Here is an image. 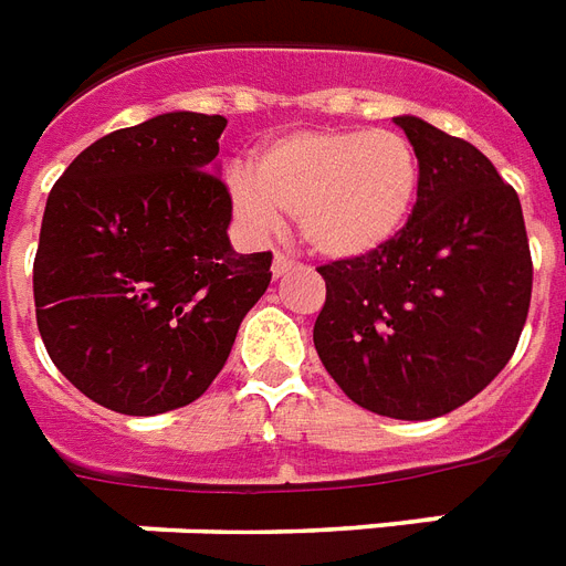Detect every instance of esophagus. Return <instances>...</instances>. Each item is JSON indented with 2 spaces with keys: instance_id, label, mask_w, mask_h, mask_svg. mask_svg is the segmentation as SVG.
Masks as SVG:
<instances>
[{
  "instance_id": "obj_1",
  "label": "esophagus",
  "mask_w": 566,
  "mask_h": 566,
  "mask_svg": "<svg viewBox=\"0 0 566 566\" xmlns=\"http://www.w3.org/2000/svg\"><path fill=\"white\" fill-rule=\"evenodd\" d=\"M289 271H295V262L283 254H274V262H271V274H274V277H286Z\"/></svg>"
}]
</instances>
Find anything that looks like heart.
Here are the masks:
<instances>
[{
    "label": "heart",
    "mask_w": 566,
    "mask_h": 566,
    "mask_svg": "<svg viewBox=\"0 0 566 566\" xmlns=\"http://www.w3.org/2000/svg\"><path fill=\"white\" fill-rule=\"evenodd\" d=\"M420 192V157L388 128H315L265 143L251 169L230 171L233 210L269 230L280 212L329 260L377 254L400 237Z\"/></svg>",
    "instance_id": "b5f03b06"
}]
</instances>
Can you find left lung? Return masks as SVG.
Returning <instances> with one entry per match:
<instances>
[{"label": "left lung", "instance_id": "8db88e82", "mask_svg": "<svg viewBox=\"0 0 566 566\" xmlns=\"http://www.w3.org/2000/svg\"><path fill=\"white\" fill-rule=\"evenodd\" d=\"M397 125L420 192L382 251L333 260L315 350L354 403L397 420L459 409L509 365L532 301V254L512 184L468 139L418 116Z\"/></svg>", "mask_w": 566, "mask_h": 566}]
</instances>
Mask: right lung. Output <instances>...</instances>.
Instances as JSON below:
<instances>
[{"instance_id": "1", "label": "right lung", "mask_w": 566, "mask_h": 566, "mask_svg": "<svg viewBox=\"0 0 566 566\" xmlns=\"http://www.w3.org/2000/svg\"><path fill=\"white\" fill-rule=\"evenodd\" d=\"M228 119L163 113L96 139L49 192L34 306L49 356L93 403L163 415L205 395L271 283L237 254L216 175Z\"/></svg>"}]
</instances>
